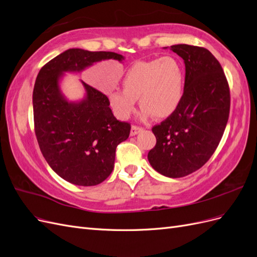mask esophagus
Masks as SVG:
<instances>
[{"mask_svg":"<svg viewBox=\"0 0 257 257\" xmlns=\"http://www.w3.org/2000/svg\"><path fill=\"white\" fill-rule=\"evenodd\" d=\"M142 131H143L142 127H139L137 125H133V126H132V128H131V136H135V135L141 133Z\"/></svg>","mask_w":257,"mask_h":257,"instance_id":"34e87169","label":"esophagus"}]
</instances>
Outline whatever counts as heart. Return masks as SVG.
Listing matches in <instances>:
<instances>
[{"instance_id": "obj_1", "label": "heart", "mask_w": 257, "mask_h": 257, "mask_svg": "<svg viewBox=\"0 0 257 257\" xmlns=\"http://www.w3.org/2000/svg\"><path fill=\"white\" fill-rule=\"evenodd\" d=\"M185 85L182 64L175 57H163L132 64L123 75V90L107 93L113 113L126 120L135 110L136 98L143 107V115L164 119L180 105Z\"/></svg>"}]
</instances>
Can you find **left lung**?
I'll use <instances>...</instances> for the list:
<instances>
[{
  "mask_svg": "<svg viewBox=\"0 0 257 257\" xmlns=\"http://www.w3.org/2000/svg\"><path fill=\"white\" fill-rule=\"evenodd\" d=\"M170 50L184 61V93L176 111L152 128L157 145L148 160L161 175L181 178L203 167L219 146L230 94L223 68L209 50L185 44Z\"/></svg>",
  "mask_w": 257,
  "mask_h": 257,
  "instance_id": "left-lung-1",
  "label": "left lung"
}]
</instances>
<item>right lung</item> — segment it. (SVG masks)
Returning a JSON list of instances; mask_svg holds the SVG:
<instances>
[{
  "label": "right lung",
  "instance_id": "add662e5",
  "mask_svg": "<svg viewBox=\"0 0 257 257\" xmlns=\"http://www.w3.org/2000/svg\"><path fill=\"white\" fill-rule=\"evenodd\" d=\"M104 60L122 62L110 51L72 48L44 65L33 90L34 126L49 166L67 182L81 186L102 183L114 166L115 148L126 141L131 125L115 119L108 97L81 81L85 95L68 100L60 82L65 73H80Z\"/></svg>",
  "mask_w": 257,
  "mask_h": 257
}]
</instances>
